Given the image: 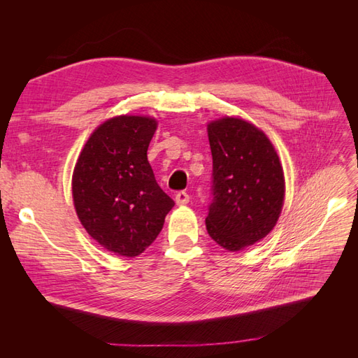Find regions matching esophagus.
<instances>
[{
  "instance_id": "obj_1",
  "label": "esophagus",
  "mask_w": 358,
  "mask_h": 358,
  "mask_svg": "<svg viewBox=\"0 0 358 358\" xmlns=\"http://www.w3.org/2000/svg\"><path fill=\"white\" fill-rule=\"evenodd\" d=\"M175 200H176V204H179V206H182V204H187L188 201H189V196H188V192H185V191H179L176 196H175Z\"/></svg>"
}]
</instances>
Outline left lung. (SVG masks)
<instances>
[{
    "label": "left lung",
    "mask_w": 358,
    "mask_h": 358,
    "mask_svg": "<svg viewBox=\"0 0 358 358\" xmlns=\"http://www.w3.org/2000/svg\"><path fill=\"white\" fill-rule=\"evenodd\" d=\"M213 159L209 236L231 252L273 230L285 196L284 171L273 145L255 125L222 117L208 125Z\"/></svg>",
    "instance_id": "obj_1"
}]
</instances>
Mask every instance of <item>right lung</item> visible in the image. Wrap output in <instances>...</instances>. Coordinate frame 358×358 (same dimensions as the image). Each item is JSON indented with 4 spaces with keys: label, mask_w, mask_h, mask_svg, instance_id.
Listing matches in <instances>:
<instances>
[{
    "label": "right lung",
    "mask_w": 358,
    "mask_h": 358,
    "mask_svg": "<svg viewBox=\"0 0 358 358\" xmlns=\"http://www.w3.org/2000/svg\"><path fill=\"white\" fill-rule=\"evenodd\" d=\"M155 129L148 116L112 117L91 134L76 162V212L92 239L117 255L142 254L175 206L148 161Z\"/></svg>",
    "instance_id": "obj_1"
}]
</instances>
